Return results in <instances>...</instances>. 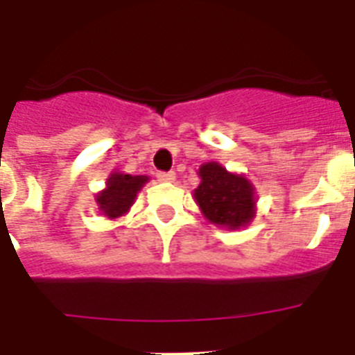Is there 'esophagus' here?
I'll return each instance as SVG.
<instances>
[{"label": "esophagus", "instance_id": "esophagus-1", "mask_svg": "<svg viewBox=\"0 0 355 355\" xmlns=\"http://www.w3.org/2000/svg\"><path fill=\"white\" fill-rule=\"evenodd\" d=\"M156 177H158V180H162V182H173V180H175V171H160L156 173Z\"/></svg>", "mask_w": 355, "mask_h": 355}]
</instances>
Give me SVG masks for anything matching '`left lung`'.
<instances>
[{"label":"left lung","mask_w":355,"mask_h":355,"mask_svg":"<svg viewBox=\"0 0 355 355\" xmlns=\"http://www.w3.org/2000/svg\"><path fill=\"white\" fill-rule=\"evenodd\" d=\"M199 188L193 191L195 202L208 221L230 230L252 221L256 195L254 186L243 175L228 173L221 164L208 162L199 167Z\"/></svg>","instance_id":"8db88e82"}]
</instances>
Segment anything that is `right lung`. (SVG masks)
<instances>
[{"label": "right lung", "instance_id": "obj_1", "mask_svg": "<svg viewBox=\"0 0 355 355\" xmlns=\"http://www.w3.org/2000/svg\"><path fill=\"white\" fill-rule=\"evenodd\" d=\"M149 178L144 175H127V173H112L107 178V188L96 195V202L99 210L108 219H118L130 210L134 199L144 184Z\"/></svg>", "mask_w": 355, "mask_h": 355}]
</instances>
